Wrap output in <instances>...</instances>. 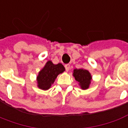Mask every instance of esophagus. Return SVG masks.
<instances>
[{
	"label": "esophagus",
	"mask_w": 128,
	"mask_h": 128,
	"mask_svg": "<svg viewBox=\"0 0 128 128\" xmlns=\"http://www.w3.org/2000/svg\"><path fill=\"white\" fill-rule=\"evenodd\" d=\"M65 68H66V70L67 72H68L70 70V64H67V65H66L65 66Z\"/></svg>",
	"instance_id": "obj_1"
}]
</instances>
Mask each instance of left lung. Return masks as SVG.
I'll return each mask as SVG.
<instances>
[{
	"label": "left lung",
	"mask_w": 128,
	"mask_h": 128,
	"mask_svg": "<svg viewBox=\"0 0 128 128\" xmlns=\"http://www.w3.org/2000/svg\"><path fill=\"white\" fill-rule=\"evenodd\" d=\"M72 75L82 89L86 90L89 88L92 81V76L87 70L84 68L74 69L73 70Z\"/></svg>",
	"instance_id": "obj_1"
}]
</instances>
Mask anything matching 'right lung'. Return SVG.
Masks as SVG:
<instances>
[{
    "mask_svg": "<svg viewBox=\"0 0 128 128\" xmlns=\"http://www.w3.org/2000/svg\"><path fill=\"white\" fill-rule=\"evenodd\" d=\"M65 70V68L61 63L55 65L52 61L48 60L37 76L36 79L38 87L40 89L44 90H49L52 84L54 83L58 75L63 72Z\"/></svg>",
    "mask_w": 128,
    "mask_h": 128,
    "instance_id": "right-lung-1",
    "label": "right lung"
}]
</instances>
